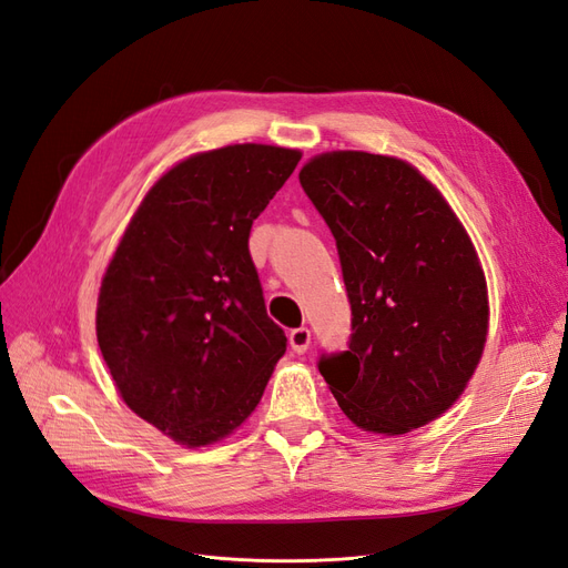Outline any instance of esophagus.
Instances as JSON below:
<instances>
[{
    "label": "esophagus",
    "mask_w": 568,
    "mask_h": 568,
    "mask_svg": "<svg viewBox=\"0 0 568 568\" xmlns=\"http://www.w3.org/2000/svg\"><path fill=\"white\" fill-rule=\"evenodd\" d=\"M288 343H291V348H294V353L303 355L307 351V346H311V329H307V326H298V329H291Z\"/></svg>",
    "instance_id": "34e87169"
}]
</instances>
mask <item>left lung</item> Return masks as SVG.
I'll list each match as a JSON object with an SVG mask.
<instances>
[{"label": "left lung", "instance_id": "1", "mask_svg": "<svg viewBox=\"0 0 568 568\" xmlns=\"http://www.w3.org/2000/svg\"><path fill=\"white\" fill-rule=\"evenodd\" d=\"M298 180L336 239L351 298L348 351L320 359L343 415L382 436L438 419L486 348L488 286L471 236L398 156L324 151Z\"/></svg>", "mask_w": 568, "mask_h": 568}]
</instances>
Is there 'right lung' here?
Listing matches in <instances>:
<instances>
[{
  "instance_id": "right-lung-1",
  "label": "right lung",
  "mask_w": 568,
  "mask_h": 568,
  "mask_svg": "<svg viewBox=\"0 0 568 568\" xmlns=\"http://www.w3.org/2000/svg\"><path fill=\"white\" fill-rule=\"evenodd\" d=\"M303 153L230 144L151 184L101 277L97 341L123 403L184 448L234 434L286 353L248 253Z\"/></svg>"
}]
</instances>
